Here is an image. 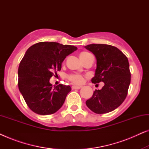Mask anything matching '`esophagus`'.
Returning a JSON list of instances; mask_svg holds the SVG:
<instances>
[{"instance_id": "34e87169", "label": "esophagus", "mask_w": 149, "mask_h": 149, "mask_svg": "<svg viewBox=\"0 0 149 149\" xmlns=\"http://www.w3.org/2000/svg\"><path fill=\"white\" fill-rule=\"evenodd\" d=\"M81 87H82L81 86H77V85H73V86L72 87V88L73 89H81Z\"/></svg>"}]
</instances>
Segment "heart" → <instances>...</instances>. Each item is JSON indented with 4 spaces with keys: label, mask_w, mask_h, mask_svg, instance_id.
<instances>
[{
    "label": "heart",
    "mask_w": 149,
    "mask_h": 149,
    "mask_svg": "<svg viewBox=\"0 0 149 149\" xmlns=\"http://www.w3.org/2000/svg\"><path fill=\"white\" fill-rule=\"evenodd\" d=\"M89 55H90L89 53L82 52L80 54L79 57H80V59L81 60V61L83 62V61L85 60V58H86L88 56H89ZM68 78L69 79V80L72 81V83H75V84H78V85L82 84L83 83V81H84L83 77L79 74H70L68 77Z\"/></svg>",
    "instance_id": "1"
}]
</instances>
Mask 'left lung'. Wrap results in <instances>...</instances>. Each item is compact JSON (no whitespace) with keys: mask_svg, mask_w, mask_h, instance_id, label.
<instances>
[{"mask_svg":"<svg viewBox=\"0 0 149 149\" xmlns=\"http://www.w3.org/2000/svg\"><path fill=\"white\" fill-rule=\"evenodd\" d=\"M85 48L96 58L91 82L104 83L102 89H95L86 105L96 114L109 113L119 107L127 96L131 81L127 58L119 49L109 45L91 44Z\"/></svg>","mask_w":149,"mask_h":149,"instance_id":"1","label":"left lung"}]
</instances>
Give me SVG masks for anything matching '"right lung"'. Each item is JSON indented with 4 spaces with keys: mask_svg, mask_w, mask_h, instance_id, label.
<instances>
[{
    "mask_svg": "<svg viewBox=\"0 0 149 149\" xmlns=\"http://www.w3.org/2000/svg\"><path fill=\"white\" fill-rule=\"evenodd\" d=\"M77 47L56 42H40L26 51L18 68V87L24 100L38 115L54 114L62 107L71 91L69 85L53 86L49 79Z\"/></svg>",
    "mask_w": 149,
    "mask_h": 149,
    "instance_id": "1",
    "label": "right lung"
}]
</instances>
